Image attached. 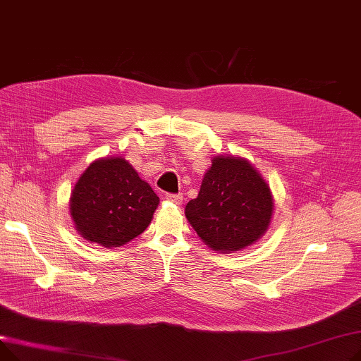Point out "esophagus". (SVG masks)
Listing matches in <instances>:
<instances>
[{
	"label": "esophagus",
	"mask_w": 361,
	"mask_h": 361,
	"mask_svg": "<svg viewBox=\"0 0 361 361\" xmlns=\"http://www.w3.org/2000/svg\"><path fill=\"white\" fill-rule=\"evenodd\" d=\"M164 200L169 201V202H173L176 205H180L183 202V197L182 194H166L164 195Z\"/></svg>",
	"instance_id": "esophagus-1"
}]
</instances>
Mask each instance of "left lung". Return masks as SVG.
I'll return each mask as SVG.
<instances>
[{
  "mask_svg": "<svg viewBox=\"0 0 361 361\" xmlns=\"http://www.w3.org/2000/svg\"><path fill=\"white\" fill-rule=\"evenodd\" d=\"M274 197L268 182L247 159L220 154L211 160L198 197L185 216L213 250L233 253L258 242L269 227Z\"/></svg>",
  "mask_w": 361,
  "mask_h": 361,
  "instance_id": "1",
  "label": "left lung"
}]
</instances>
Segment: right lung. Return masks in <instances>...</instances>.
Wrapping results in <instances>:
<instances>
[{"mask_svg":"<svg viewBox=\"0 0 361 361\" xmlns=\"http://www.w3.org/2000/svg\"><path fill=\"white\" fill-rule=\"evenodd\" d=\"M159 197L122 156L92 161L71 189L70 214L78 235L119 247L150 226Z\"/></svg>","mask_w":361,"mask_h":361,"instance_id":"obj_1","label":"right lung"}]
</instances>
